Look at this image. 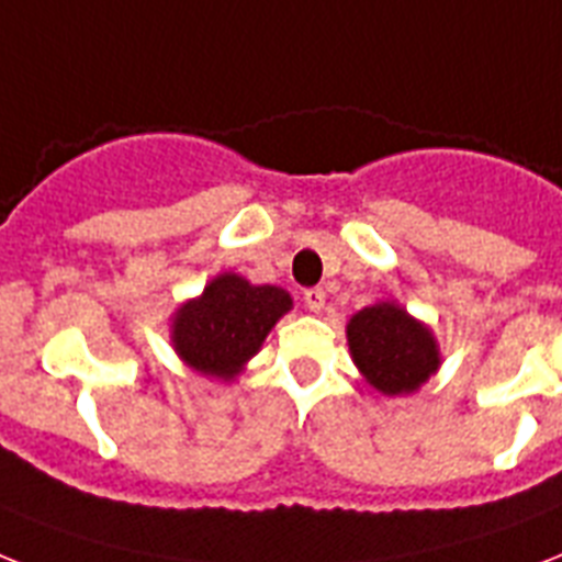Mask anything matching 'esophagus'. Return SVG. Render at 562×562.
Listing matches in <instances>:
<instances>
[{
    "instance_id": "esophagus-1",
    "label": "esophagus",
    "mask_w": 562,
    "mask_h": 562,
    "mask_svg": "<svg viewBox=\"0 0 562 562\" xmlns=\"http://www.w3.org/2000/svg\"><path fill=\"white\" fill-rule=\"evenodd\" d=\"M303 300H305V305L312 308V312H323V305H326V291H323V289H305Z\"/></svg>"
}]
</instances>
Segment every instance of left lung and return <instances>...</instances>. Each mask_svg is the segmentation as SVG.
<instances>
[{
  "label": "left lung",
  "instance_id": "8db88e82",
  "mask_svg": "<svg viewBox=\"0 0 562 562\" xmlns=\"http://www.w3.org/2000/svg\"><path fill=\"white\" fill-rule=\"evenodd\" d=\"M346 337L363 378L384 395L418 390L439 369L430 328L395 303L369 305L355 314Z\"/></svg>",
  "mask_w": 562,
  "mask_h": 562
}]
</instances>
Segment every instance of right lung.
<instances>
[{
    "label": "right lung",
    "instance_id": "add662e5",
    "mask_svg": "<svg viewBox=\"0 0 562 562\" xmlns=\"http://www.w3.org/2000/svg\"><path fill=\"white\" fill-rule=\"evenodd\" d=\"M289 308V291L222 273L199 300L178 308L172 344L195 372L231 381Z\"/></svg>",
    "mask_w": 562,
    "mask_h": 562
}]
</instances>
